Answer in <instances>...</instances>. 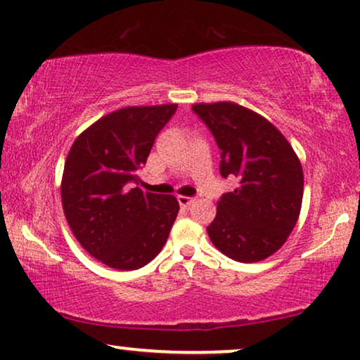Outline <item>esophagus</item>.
Returning <instances> with one entry per match:
<instances>
[{"mask_svg": "<svg viewBox=\"0 0 360 360\" xmlns=\"http://www.w3.org/2000/svg\"><path fill=\"white\" fill-rule=\"evenodd\" d=\"M194 197H187V195H178V202L181 207H184V209H187V207L194 204Z\"/></svg>", "mask_w": 360, "mask_h": 360, "instance_id": "obj_1", "label": "esophagus"}]
</instances>
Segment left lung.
Masks as SVG:
<instances>
[{
  "label": "left lung",
  "mask_w": 360,
  "mask_h": 360,
  "mask_svg": "<svg viewBox=\"0 0 360 360\" xmlns=\"http://www.w3.org/2000/svg\"><path fill=\"white\" fill-rule=\"evenodd\" d=\"M192 110L220 148L221 178L238 179L236 189L220 197L207 233L231 259H266L285 243L300 215V161L269 120L243 105L195 104Z\"/></svg>",
  "instance_id": "obj_1"
}]
</instances>
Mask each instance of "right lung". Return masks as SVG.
Listing matches in <instances>:
<instances>
[{"mask_svg":"<svg viewBox=\"0 0 360 360\" xmlns=\"http://www.w3.org/2000/svg\"><path fill=\"white\" fill-rule=\"evenodd\" d=\"M176 109L178 104L119 109L72 145L62 179L63 212L79 245L105 266L139 269L168 240L178 200L143 194L136 171Z\"/></svg>","mask_w":360,"mask_h":360,"instance_id":"obj_1","label":"right lung"}]
</instances>
